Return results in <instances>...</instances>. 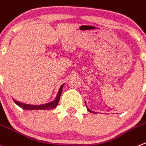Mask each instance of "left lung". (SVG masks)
<instances>
[{
	"label": "left lung",
	"instance_id": "left-lung-1",
	"mask_svg": "<svg viewBox=\"0 0 146 146\" xmlns=\"http://www.w3.org/2000/svg\"><path fill=\"white\" fill-rule=\"evenodd\" d=\"M86 108H87V110H88V111H89V112H90V113H94V111H91V110H90V109H89V108H88V107H87V106H86Z\"/></svg>",
	"mask_w": 146,
	"mask_h": 146
}]
</instances>
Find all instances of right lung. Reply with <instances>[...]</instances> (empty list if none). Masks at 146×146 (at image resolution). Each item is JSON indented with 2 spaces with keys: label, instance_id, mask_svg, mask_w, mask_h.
<instances>
[{
  "label": "right lung",
  "instance_id": "1",
  "mask_svg": "<svg viewBox=\"0 0 146 146\" xmlns=\"http://www.w3.org/2000/svg\"><path fill=\"white\" fill-rule=\"evenodd\" d=\"M63 86L64 84H62L60 86V90H59L58 93H57V95L56 97V98L51 102H48V103H46V104L35 106V105L26 104V103H23V102H18V101L15 100H14V101L18 106H19V107L22 108L24 110H28V111H33V110H52V109H54V108H56V106L58 104L62 92Z\"/></svg>",
  "mask_w": 146,
  "mask_h": 146
}]
</instances>
